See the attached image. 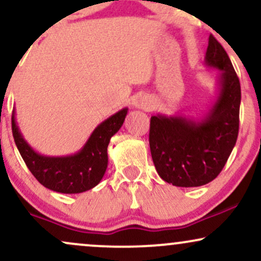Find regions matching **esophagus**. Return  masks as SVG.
<instances>
[{
	"label": "esophagus",
	"mask_w": 261,
	"mask_h": 261,
	"mask_svg": "<svg viewBox=\"0 0 261 261\" xmlns=\"http://www.w3.org/2000/svg\"><path fill=\"white\" fill-rule=\"evenodd\" d=\"M139 107L143 110H151L153 108V100L148 97H142L140 99Z\"/></svg>",
	"instance_id": "34e87169"
}]
</instances>
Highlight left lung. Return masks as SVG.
Instances as JSON below:
<instances>
[{"label": "left lung", "instance_id": "8db88e82", "mask_svg": "<svg viewBox=\"0 0 261 261\" xmlns=\"http://www.w3.org/2000/svg\"><path fill=\"white\" fill-rule=\"evenodd\" d=\"M205 66L221 71L211 107L197 118L175 114L151 116L149 148L164 181L195 188L214 180L236 145L239 128L241 83L232 62L210 35Z\"/></svg>", "mask_w": 261, "mask_h": 261}]
</instances>
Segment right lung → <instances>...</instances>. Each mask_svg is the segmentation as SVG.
Segmentation results:
<instances>
[{
	"label": "right lung",
	"mask_w": 261,
	"mask_h": 261,
	"mask_svg": "<svg viewBox=\"0 0 261 261\" xmlns=\"http://www.w3.org/2000/svg\"><path fill=\"white\" fill-rule=\"evenodd\" d=\"M127 108L119 110L100 122L79 152L68 155H45L27 142L12 114L14 142L35 179L50 190L61 194H80L99 184L108 167V145L124 124Z\"/></svg>",
	"instance_id": "add662e5"
}]
</instances>
